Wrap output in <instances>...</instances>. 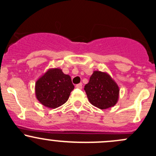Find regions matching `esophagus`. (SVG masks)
Returning a JSON list of instances; mask_svg holds the SVG:
<instances>
[{"label":"esophagus","instance_id":"1","mask_svg":"<svg viewBox=\"0 0 156 156\" xmlns=\"http://www.w3.org/2000/svg\"><path fill=\"white\" fill-rule=\"evenodd\" d=\"M75 87H76L77 88H78V89H82V84H81V83H80V84H77Z\"/></svg>","mask_w":156,"mask_h":156}]
</instances>
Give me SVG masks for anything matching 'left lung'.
<instances>
[{"mask_svg":"<svg viewBox=\"0 0 156 156\" xmlns=\"http://www.w3.org/2000/svg\"><path fill=\"white\" fill-rule=\"evenodd\" d=\"M84 90L93 106L100 109H106L117 103L120 90L108 73L94 71L89 82L84 86Z\"/></svg>","mask_w":156,"mask_h":156,"instance_id":"1","label":"left lung"}]
</instances>
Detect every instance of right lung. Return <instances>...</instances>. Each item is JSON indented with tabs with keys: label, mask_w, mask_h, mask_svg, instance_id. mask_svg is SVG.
Here are the masks:
<instances>
[{
	"label": "right lung",
	"mask_w": 156,
	"mask_h": 156,
	"mask_svg": "<svg viewBox=\"0 0 156 156\" xmlns=\"http://www.w3.org/2000/svg\"><path fill=\"white\" fill-rule=\"evenodd\" d=\"M72 79L69 75L59 68L49 69L36 81L35 96L43 106L56 108L68 100L74 89Z\"/></svg>",
	"instance_id": "1"
}]
</instances>
